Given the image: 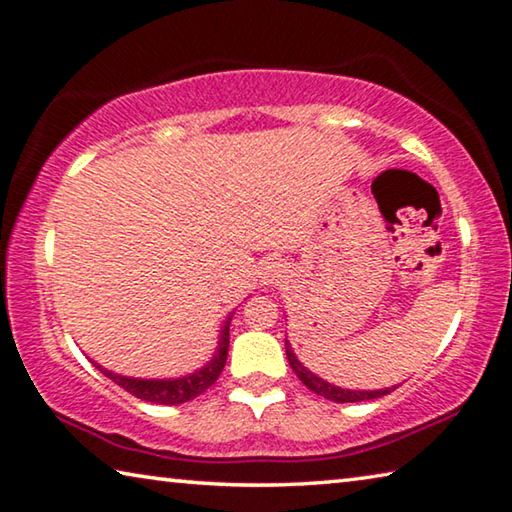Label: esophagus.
<instances>
[{"mask_svg": "<svg viewBox=\"0 0 512 512\" xmlns=\"http://www.w3.org/2000/svg\"><path fill=\"white\" fill-rule=\"evenodd\" d=\"M282 275V264L280 262H264L259 266V278H262V285H273Z\"/></svg>", "mask_w": 512, "mask_h": 512, "instance_id": "esophagus-1", "label": "esophagus"}]
</instances>
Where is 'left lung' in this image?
I'll use <instances>...</instances> for the list:
<instances>
[{
	"label": "left lung",
	"mask_w": 512,
	"mask_h": 512,
	"mask_svg": "<svg viewBox=\"0 0 512 512\" xmlns=\"http://www.w3.org/2000/svg\"><path fill=\"white\" fill-rule=\"evenodd\" d=\"M285 348H287V360L291 364V369H294L296 376L303 380V385L307 389H312L314 394L323 396V399L328 401H335V403H358V401H371V399H380V396H385L392 392V387H385V389H344V387H337L328 383V380H323L312 373L307 367H303V362L296 358L294 348L285 339Z\"/></svg>",
	"instance_id": "left-lung-1"
}]
</instances>
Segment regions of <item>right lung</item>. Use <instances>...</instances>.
<instances>
[{
	"mask_svg": "<svg viewBox=\"0 0 512 512\" xmlns=\"http://www.w3.org/2000/svg\"><path fill=\"white\" fill-rule=\"evenodd\" d=\"M232 314L223 321L221 335H218V346L205 367H200L196 371L186 373V376L180 378H132V376H120L116 371L104 369L102 364L95 362V367L100 369L104 376L111 378L113 383L120 385L125 392L134 394L136 399L141 401H150V403H159V405H180L191 399H196L205 389L212 387L216 383V378L221 376V371L225 367L227 360V348H230V321Z\"/></svg>",
	"mask_w": 512,
	"mask_h": 512,
	"instance_id": "add662e5",
	"label": "right lung"
}]
</instances>
